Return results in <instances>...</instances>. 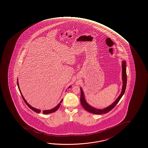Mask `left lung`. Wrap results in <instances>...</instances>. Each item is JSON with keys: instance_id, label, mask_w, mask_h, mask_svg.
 I'll return each mask as SVG.
<instances>
[{"instance_id": "left-lung-1", "label": "left lung", "mask_w": 148, "mask_h": 148, "mask_svg": "<svg viewBox=\"0 0 148 148\" xmlns=\"http://www.w3.org/2000/svg\"><path fill=\"white\" fill-rule=\"evenodd\" d=\"M122 81H123V85H122V88L121 91V93L119 95L118 97L116 99V100L109 106L107 107L104 109H97L91 106V105L88 104L87 102H86L85 99V95L84 94V92L82 91V89L80 88V91H81V95H80V103L82 106L86 110L92 114H106L109 111L113 109L114 107L119 102L120 99H121V97L123 95L124 93L125 92L126 89V83H127V76H126V61L125 60L122 61Z\"/></svg>"}]
</instances>
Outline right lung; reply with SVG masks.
<instances>
[{
    "mask_svg": "<svg viewBox=\"0 0 148 148\" xmlns=\"http://www.w3.org/2000/svg\"><path fill=\"white\" fill-rule=\"evenodd\" d=\"M17 86H18V89H19V91H20V93H21V95H22V98H23V99L24 100V101L25 103L26 104V105H27V106L29 107V108H30V109H32L33 111H34V112H36V113H38V114H39V113L41 112V110H40V109H36V108H35L34 107H32L30 105H29V104L27 103V101H26V99H25L24 97H23V95H22V92L21 91V90H20V87H19V85H18V79H17ZM71 87V86H70V87L68 88H69ZM62 101H63V99H61V101L55 107H54V108H53V109H49V110H44L43 111V114H51V113H53V112H56V111H57V110H58V109L59 107L60 106L61 103H62Z\"/></svg>",
    "mask_w": 148,
    "mask_h": 148,
    "instance_id": "obj_1",
    "label": "right lung"
}]
</instances>
